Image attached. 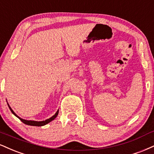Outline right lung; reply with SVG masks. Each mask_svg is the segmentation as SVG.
<instances>
[{
    "mask_svg": "<svg viewBox=\"0 0 154 154\" xmlns=\"http://www.w3.org/2000/svg\"><path fill=\"white\" fill-rule=\"evenodd\" d=\"M8 105L9 107V109H10L11 111V112L15 116H16L18 118H19L20 120H21V121L23 122V123L26 124V125H32V126H43V125H47V123H50L51 121H52L53 120H54L55 118H57V116H58V113H59V110L57 111L56 113H55L54 116H52V117H51L50 118H49V119H47L45 120H43V121H35V120H24V119H22V118H21L20 117H18V116L16 115L15 112H14V110H12L11 107H10V105H8Z\"/></svg>",
    "mask_w": 154,
    "mask_h": 154,
    "instance_id": "right-lung-1",
    "label": "right lung"
}]
</instances>
